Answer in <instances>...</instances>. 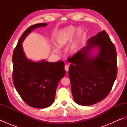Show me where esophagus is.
<instances>
[{
    "instance_id": "1",
    "label": "esophagus",
    "mask_w": 127,
    "mask_h": 127,
    "mask_svg": "<svg viewBox=\"0 0 127 127\" xmlns=\"http://www.w3.org/2000/svg\"><path fill=\"white\" fill-rule=\"evenodd\" d=\"M64 68H65V71H66V72H68L69 68V65H65V66H64Z\"/></svg>"
}]
</instances>
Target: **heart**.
Instances as JSON below:
<instances>
[{
	"instance_id": "1",
	"label": "heart",
	"mask_w": 127,
	"mask_h": 127,
	"mask_svg": "<svg viewBox=\"0 0 127 127\" xmlns=\"http://www.w3.org/2000/svg\"><path fill=\"white\" fill-rule=\"evenodd\" d=\"M76 33V40L70 49V53H76L79 49L81 40L83 35L82 31L81 30H79L78 28L76 27L70 26L62 30L59 32L56 38V42H57L58 46L60 48H62L68 45L73 39ZM52 50L53 52L55 53H59L60 52L58 48L57 47H53Z\"/></svg>"
}]
</instances>
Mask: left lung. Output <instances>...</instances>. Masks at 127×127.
I'll return each mask as SVG.
<instances>
[{
    "instance_id": "1",
    "label": "left lung",
    "mask_w": 127,
    "mask_h": 127,
    "mask_svg": "<svg viewBox=\"0 0 127 127\" xmlns=\"http://www.w3.org/2000/svg\"><path fill=\"white\" fill-rule=\"evenodd\" d=\"M87 45L70 58L69 69L74 100L82 106L94 105L106 97L117 75L115 47L103 30L90 38ZM95 48V56L90 55Z\"/></svg>"
}]
</instances>
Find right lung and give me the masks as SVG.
Here are the masks:
<instances>
[{
	"label": "right lung",
	"mask_w": 127,
	"mask_h": 127,
	"mask_svg": "<svg viewBox=\"0 0 127 127\" xmlns=\"http://www.w3.org/2000/svg\"><path fill=\"white\" fill-rule=\"evenodd\" d=\"M47 25L46 23H38L28 28L21 35L13 54L14 87L23 101L36 108H46L53 104L59 82L65 74L63 61L33 62L28 59L23 52L22 44L26 37L36 28Z\"/></svg>",
	"instance_id": "1"
}]
</instances>
